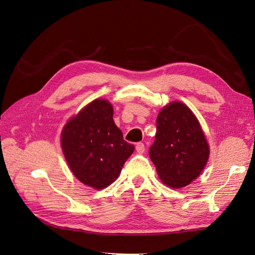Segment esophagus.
Wrapping results in <instances>:
<instances>
[{
  "instance_id": "esophagus-1",
  "label": "esophagus",
  "mask_w": 255,
  "mask_h": 255,
  "mask_svg": "<svg viewBox=\"0 0 255 255\" xmlns=\"http://www.w3.org/2000/svg\"><path fill=\"white\" fill-rule=\"evenodd\" d=\"M136 151H137L138 153L142 154V153L144 152V144H143L142 142H138V143L136 144Z\"/></svg>"
}]
</instances>
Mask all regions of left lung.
<instances>
[{
  "label": "left lung",
  "instance_id": "8db88e82",
  "mask_svg": "<svg viewBox=\"0 0 255 255\" xmlns=\"http://www.w3.org/2000/svg\"><path fill=\"white\" fill-rule=\"evenodd\" d=\"M156 128L149 155L160 180L172 188L186 186L202 172L210 155L198 119L185 104L171 102L159 112Z\"/></svg>",
  "mask_w": 255,
  "mask_h": 255
}]
</instances>
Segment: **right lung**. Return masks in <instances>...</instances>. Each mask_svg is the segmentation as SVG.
Listing matches in <instances>:
<instances>
[{
  "label": "right lung",
  "mask_w": 255,
  "mask_h": 255,
  "mask_svg": "<svg viewBox=\"0 0 255 255\" xmlns=\"http://www.w3.org/2000/svg\"><path fill=\"white\" fill-rule=\"evenodd\" d=\"M113 115L112 104L97 99L69 120L61 133V149L71 171L96 189L117 179L135 149L123 139Z\"/></svg>",
  "instance_id": "add662e5"
}]
</instances>
